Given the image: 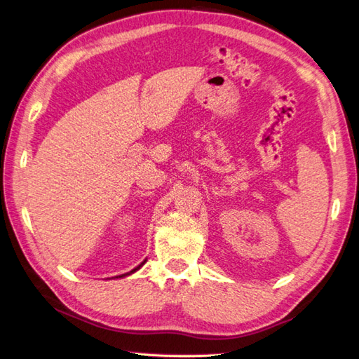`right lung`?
Wrapping results in <instances>:
<instances>
[{
  "label": "right lung",
  "mask_w": 359,
  "mask_h": 359,
  "mask_svg": "<svg viewBox=\"0 0 359 359\" xmlns=\"http://www.w3.org/2000/svg\"><path fill=\"white\" fill-rule=\"evenodd\" d=\"M144 263H147V259H144V261H143V263H142V264H140V266H137V267H135V269H133V270H131V272H130V273H125V275H121V276H119V278H123V276H127V275H131V273H134V272H135V270H139V269H140V267H142V266H143V264H144ZM116 278H118V276H116Z\"/></svg>",
  "instance_id": "right-lung-1"
}]
</instances>
